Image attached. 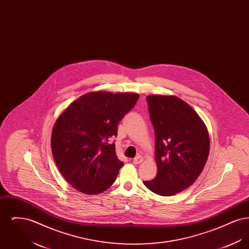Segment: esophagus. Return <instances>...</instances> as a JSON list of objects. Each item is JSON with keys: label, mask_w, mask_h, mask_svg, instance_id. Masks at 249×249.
<instances>
[{"label": "esophagus", "mask_w": 249, "mask_h": 249, "mask_svg": "<svg viewBox=\"0 0 249 249\" xmlns=\"http://www.w3.org/2000/svg\"><path fill=\"white\" fill-rule=\"evenodd\" d=\"M142 160H143V158H142V156H137V157H135L134 159H133V163H135V164H140V163H142Z\"/></svg>", "instance_id": "1"}]
</instances>
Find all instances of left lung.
<instances>
[{
	"label": "left lung",
	"instance_id": "left-lung-1",
	"mask_svg": "<svg viewBox=\"0 0 249 249\" xmlns=\"http://www.w3.org/2000/svg\"><path fill=\"white\" fill-rule=\"evenodd\" d=\"M154 126L158 173L144 186L160 196L190 187L207 161L210 139L206 125L189 104L174 95L146 96Z\"/></svg>",
	"mask_w": 249,
	"mask_h": 249
}]
</instances>
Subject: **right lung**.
Wrapping results in <instances>:
<instances>
[{
  "label": "right lung",
  "instance_id": "right-lung-1",
  "mask_svg": "<svg viewBox=\"0 0 249 249\" xmlns=\"http://www.w3.org/2000/svg\"><path fill=\"white\" fill-rule=\"evenodd\" d=\"M138 99L137 93L91 91L60 113L51 133V150L60 174L75 190L96 195L113 185L124 163L109 141Z\"/></svg>",
  "mask_w": 249,
  "mask_h": 249
}]
</instances>
